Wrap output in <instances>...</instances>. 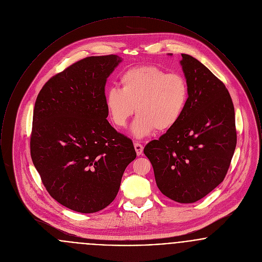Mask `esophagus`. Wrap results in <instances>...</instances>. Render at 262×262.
Segmentation results:
<instances>
[{"mask_svg":"<svg viewBox=\"0 0 262 262\" xmlns=\"http://www.w3.org/2000/svg\"><path fill=\"white\" fill-rule=\"evenodd\" d=\"M135 149H136L137 155L139 156V155H141L142 152H143V146H142L140 143L136 142V143H135Z\"/></svg>","mask_w":262,"mask_h":262,"instance_id":"34e87169","label":"esophagus"}]
</instances>
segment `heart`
Returning a JSON list of instances; mask_svg holds the SVG:
<instances>
[{
	"instance_id": "1",
	"label": "heart",
	"mask_w": 262,
	"mask_h": 262,
	"mask_svg": "<svg viewBox=\"0 0 262 262\" xmlns=\"http://www.w3.org/2000/svg\"><path fill=\"white\" fill-rule=\"evenodd\" d=\"M121 89L109 88L105 106L114 125L124 127L137 109L132 134L147 137L155 129L164 132L181 119L188 99L185 77L167 73L156 66H141L125 71L120 77Z\"/></svg>"
}]
</instances>
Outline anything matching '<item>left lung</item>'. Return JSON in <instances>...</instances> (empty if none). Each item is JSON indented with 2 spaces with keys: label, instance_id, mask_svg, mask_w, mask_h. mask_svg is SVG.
Here are the masks:
<instances>
[{
  "label": "left lung",
  "instance_id": "1",
  "mask_svg": "<svg viewBox=\"0 0 262 262\" xmlns=\"http://www.w3.org/2000/svg\"><path fill=\"white\" fill-rule=\"evenodd\" d=\"M182 58L188 88L185 111L143 152L163 194L192 203L223 182L236 149L237 132L233 101L224 83L195 58L187 54Z\"/></svg>",
  "mask_w": 262,
  "mask_h": 262
}]
</instances>
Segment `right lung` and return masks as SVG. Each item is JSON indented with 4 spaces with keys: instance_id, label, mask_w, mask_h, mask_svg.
<instances>
[{
    "instance_id": "obj_1",
    "label": "right lung",
    "mask_w": 262,
    "mask_h": 262,
    "mask_svg": "<svg viewBox=\"0 0 262 262\" xmlns=\"http://www.w3.org/2000/svg\"><path fill=\"white\" fill-rule=\"evenodd\" d=\"M117 55L82 59L44 84L34 106L30 154L51 196L80 213L115 200L137 153L107 121L105 85Z\"/></svg>"
}]
</instances>
